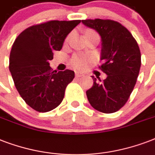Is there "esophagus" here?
<instances>
[{
    "instance_id": "obj_1",
    "label": "esophagus",
    "mask_w": 155,
    "mask_h": 155,
    "mask_svg": "<svg viewBox=\"0 0 155 155\" xmlns=\"http://www.w3.org/2000/svg\"><path fill=\"white\" fill-rule=\"evenodd\" d=\"M83 75H84V74H83V73L79 72V71H76V72H75V77L76 78H80V77H81V76H83Z\"/></svg>"
}]
</instances>
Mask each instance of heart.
<instances>
[{
	"label": "heart",
	"instance_id": "heart-1",
	"mask_svg": "<svg viewBox=\"0 0 155 155\" xmlns=\"http://www.w3.org/2000/svg\"><path fill=\"white\" fill-rule=\"evenodd\" d=\"M89 35H97L94 31L92 30H87L85 33V36ZM92 61V58H90L89 56L81 55V54H76V55L73 56L71 63L74 68H77V69H83V68H86V66L88 64Z\"/></svg>",
	"mask_w": 155,
	"mask_h": 155
}]
</instances>
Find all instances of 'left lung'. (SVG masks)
Here are the masks:
<instances>
[{
	"label": "left lung",
	"instance_id": "8db88e82",
	"mask_svg": "<svg viewBox=\"0 0 155 155\" xmlns=\"http://www.w3.org/2000/svg\"><path fill=\"white\" fill-rule=\"evenodd\" d=\"M101 38V70L105 80H93L86 92L90 104L97 111L112 113L125 105L134 90L141 68V52L131 33L117 21L103 19L82 20Z\"/></svg>",
	"mask_w": 155,
	"mask_h": 155
}]
</instances>
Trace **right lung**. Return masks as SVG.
Here are the masks:
<instances>
[{"label":"right lung","instance_id":"add662e5","mask_svg":"<svg viewBox=\"0 0 155 155\" xmlns=\"http://www.w3.org/2000/svg\"><path fill=\"white\" fill-rule=\"evenodd\" d=\"M80 21H50L32 25L13 42L8 67L13 82L25 103L38 112H49L59 105L66 87L75 77L73 71H53L49 61Z\"/></svg>","mask_w":155,"mask_h":155}]
</instances>
